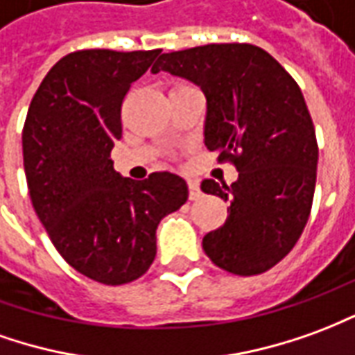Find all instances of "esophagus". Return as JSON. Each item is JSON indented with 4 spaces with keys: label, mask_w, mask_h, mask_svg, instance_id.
<instances>
[{
    "label": "esophagus",
    "mask_w": 355,
    "mask_h": 355,
    "mask_svg": "<svg viewBox=\"0 0 355 355\" xmlns=\"http://www.w3.org/2000/svg\"><path fill=\"white\" fill-rule=\"evenodd\" d=\"M187 185H189V198L191 200H197V198L200 197V185H198V182H195V180H189V182H187Z\"/></svg>",
    "instance_id": "34e87169"
}]
</instances>
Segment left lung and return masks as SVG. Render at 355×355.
Segmentation results:
<instances>
[{"mask_svg": "<svg viewBox=\"0 0 355 355\" xmlns=\"http://www.w3.org/2000/svg\"><path fill=\"white\" fill-rule=\"evenodd\" d=\"M200 87L205 145L237 166V182L200 189L230 200L227 220L202 248L218 268L258 275L281 262L311 210L318 141L304 95L270 53L250 44H210L160 55L153 67Z\"/></svg>", "mask_w": 355, "mask_h": 355, "instance_id": "8db88e82", "label": "left lung"}]
</instances>
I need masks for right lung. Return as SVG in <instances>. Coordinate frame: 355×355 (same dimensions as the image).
I'll use <instances>...</instances> for the list:
<instances>
[{"mask_svg": "<svg viewBox=\"0 0 355 355\" xmlns=\"http://www.w3.org/2000/svg\"><path fill=\"white\" fill-rule=\"evenodd\" d=\"M160 49H85L57 62L37 87L22 130L30 198L62 258L103 285L141 277L157 256V227L185 205L172 172L135 182L114 170L120 109Z\"/></svg>", "mask_w": 355, "mask_h": 355, "instance_id": "right-lung-1", "label": "right lung"}]
</instances>
